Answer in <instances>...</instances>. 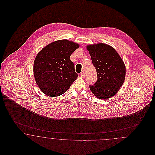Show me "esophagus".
<instances>
[{"label":"esophagus","instance_id":"esophagus-1","mask_svg":"<svg viewBox=\"0 0 155 155\" xmlns=\"http://www.w3.org/2000/svg\"><path fill=\"white\" fill-rule=\"evenodd\" d=\"M80 75H81V77H82V78H84V77H85V73L84 72V71H82V72H81V74H80Z\"/></svg>","mask_w":155,"mask_h":155}]
</instances>
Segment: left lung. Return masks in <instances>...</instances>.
<instances>
[{
    "label": "left lung",
    "mask_w": 155,
    "mask_h": 155,
    "mask_svg": "<svg viewBox=\"0 0 155 155\" xmlns=\"http://www.w3.org/2000/svg\"><path fill=\"white\" fill-rule=\"evenodd\" d=\"M87 49L97 75L95 84L89 85L90 90L99 99H109L116 94L123 84L125 77L124 61L108 45H89Z\"/></svg>",
    "instance_id": "1"
}]
</instances>
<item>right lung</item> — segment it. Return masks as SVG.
I'll list each match as a JSON object with an SVG mask.
<instances>
[{
    "instance_id": "right-lung-1",
    "label": "right lung",
    "mask_w": 155,
    "mask_h": 155,
    "mask_svg": "<svg viewBox=\"0 0 155 155\" xmlns=\"http://www.w3.org/2000/svg\"><path fill=\"white\" fill-rule=\"evenodd\" d=\"M79 45L67 39L48 45L37 54L34 74L37 85L48 96H60L66 92L78 77L70 59Z\"/></svg>"
}]
</instances>
